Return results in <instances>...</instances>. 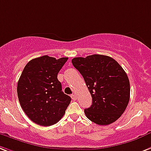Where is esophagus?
Returning a JSON list of instances; mask_svg holds the SVG:
<instances>
[{
	"label": "esophagus",
	"mask_w": 151,
	"mask_h": 151,
	"mask_svg": "<svg viewBox=\"0 0 151 151\" xmlns=\"http://www.w3.org/2000/svg\"><path fill=\"white\" fill-rule=\"evenodd\" d=\"M71 98L73 101H76V100H77V96H76V94H72Z\"/></svg>",
	"instance_id": "esophagus-1"
}]
</instances>
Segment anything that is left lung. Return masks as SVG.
<instances>
[{
  "mask_svg": "<svg viewBox=\"0 0 151 151\" xmlns=\"http://www.w3.org/2000/svg\"><path fill=\"white\" fill-rule=\"evenodd\" d=\"M71 61L92 97V105L84 110L87 118L98 125L116 121L130 100V81L124 70L114 59L101 54L74 58Z\"/></svg>",
  "mask_w": 151,
  "mask_h": 151,
  "instance_id": "left-lung-1",
  "label": "left lung"
}]
</instances>
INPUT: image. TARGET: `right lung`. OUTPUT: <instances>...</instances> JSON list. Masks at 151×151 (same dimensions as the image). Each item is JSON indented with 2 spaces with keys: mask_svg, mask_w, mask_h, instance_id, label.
I'll list each match as a JSON object with an SVG mask.
<instances>
[{
  "mask_svg": "<svg viewBox=\"0 0 151 151\" xmlns=\"http://www.w3.org/2000/svg\"><path fill=\"white\" fill-rule=\"evenodd\" d=\"M68 58L47 55L32 59L26 64L17 83L21 108L35 124L51 126L65 114L71 98L62 91L58 74Z\"/></svg>",
  "mask_w": 151,
  "mask_h": 151,
  "instance_id": "add662e5",
  "label": "right lung"
}]
</instances>
